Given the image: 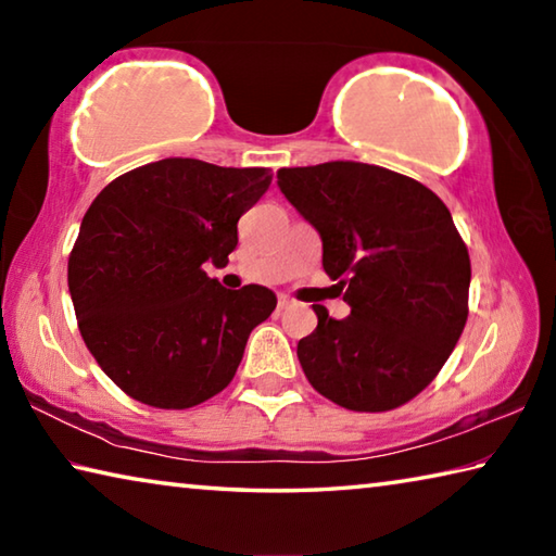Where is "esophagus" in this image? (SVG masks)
Instances as JSON below:
<instances>
[{"mask_svg":"<svg viewBox=\"0 0 556 556\" xmlns=\"http://www.w3.org/2000/svg\"><path fill=\"white\" fill-rule=\"evenodd\" d=\"M277 306H279V312H285V308H289V306H294V299H289V296H285V294H281V296L277 299Z\"/></svg>","mask_w":556,"mask_h":556,"instance_id":"34e87169","label":"esophagus"}]
</instances>
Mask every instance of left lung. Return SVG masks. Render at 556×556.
I'll list each match as a JSON object with an SVG mask.
<instances>
[{"label": "left lung", "instance_id": "obj_1", "mask_svg": "<svg viewBox=\"0 0 556 556\" xmlns=\"http://www.w3.org/2000/svg\"><path fill=\"white\" fill-rule=\"evenodd\" d=\"M321 235L324 269L351 316L314 306L296 355L316 392L353 412L409 402L444 368L468 318V248L444 201L390 168L326 162L277 172Z\"/></svg>", "mask_w": 556, "mask_h": 556}]
</instances>
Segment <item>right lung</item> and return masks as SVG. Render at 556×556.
Wrapping results in <instances>:
<instances>
[{"instance_id": "obj_1", "label": "right lung", "mask_w": 556, "mask_h": 556, "mask_svg": "<svg viewBox=\"0 0 556 556\" xmlns=\"http://www.w3.org/2000/svg\"><path fill=\"white\" fill-rule=\"evenodd\" d=\"M271 184L269 168L162 159L117 176L90 203L68 257L78 328L102 372L131 400L188 409L235 378L275 291L220 287L238 220Z\"/></svg>"}]
</instances>
